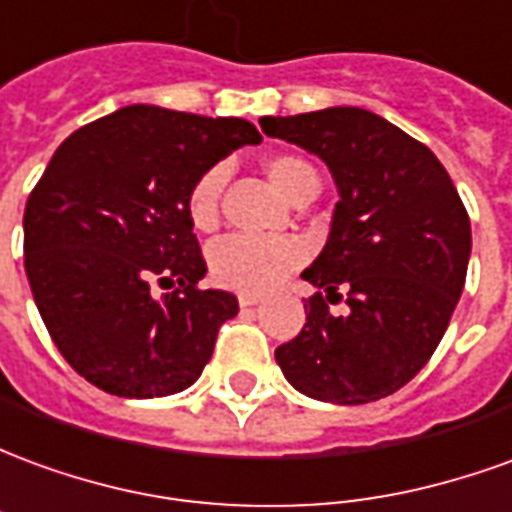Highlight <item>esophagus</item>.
I'll return each instance as SVG.
<instances>
[{
	"mask_svg": "<svg viewBox=\"0 0 512 512\" xmlns=\"http://www.w3.org/2000/svg\"><path fill=\"white\" fill-rule=\"evenodd\" d=\"M260 301H263V296H257V293H241V296H238V304H241V307H257Z\"/></svg>",
	"mask_w": 512,
	"mask_h": 512,
	"instance_id": "obj_1",
	"label": "esophagus"
}]
</instances>
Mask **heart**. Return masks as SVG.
Here are the masks:
<instances>
[{
	"mask_svg": "<svg viewBox=\"0 0 512 512\" xmlns=\"http://www.w3.org/2000/svg\"><path fill=\"white\" fill-rule=\"evenodd\" d=\"M263 172L282 197H293L301 186L318 180L315 169L299 156H271L263 161ZM224 186V169L211 167L194 180L186 200L191 224L197 230H211L219 219V194ZM304 246L296 238H252L227 235L208 249V268L216 285L241 293H266L293 268L304 263Z\"/></svg>",
	"mask_w": 512,
	"mask_h": 512,
	"instance_id": "heart-1",
	"label": "heart"
}]
</instances>
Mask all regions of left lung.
<instances>
[{
	"instance_id": "8db88e82",
	"label": "left lung",
	"mask_w": 512,
	"mask_h": 512,
	"mask_svg": "<svg viewBox=\"0 0 512 512\" xmlns=\"http://www.w3.org/2000/svg\"><path fill=\"white\" fill-rule=\"evenodd\" d=\"M268 136L329 167L340 200L323 252L301 277L318 290L307 323L274 356L293 389L359 406L406 386L441 343L461 299L472 227L428 147L359 106L263 117ZM346 293V310L332 313Z\"/></svg>"
}]
</instances>
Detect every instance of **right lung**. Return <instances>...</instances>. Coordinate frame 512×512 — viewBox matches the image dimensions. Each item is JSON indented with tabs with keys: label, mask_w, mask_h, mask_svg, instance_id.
I'll return each mask as SVG.
<instances>
[{
	"label": "right lung",
	"mask_w": 512,
	"mask_h": 512,
	"mask_svg": "<svg viewBox=\"0 0 512 512\" xmlns=\"http://www.w3.org/2000/svg\"><path fill=\"white\" fill-rule=\"evenodd\" d=\"M263 136L241 117L123 106L73 131L24 211V268L68 365L109 395L183 392L238 315L200 290L205 260L186 200L205 169ZM168 290L158 297L155 285Z\"/></svg>",
	"instance_id": "obj_1"
}]
</instances>
